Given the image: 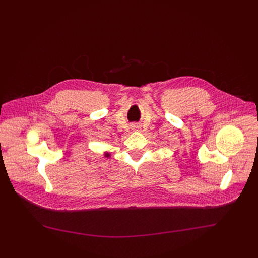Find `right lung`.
<instances>
[{"mask_svg": "<svg viewBox=\"0 0 258 258\" xmlns=\"http://www.w3.org/2000/svg\"><path fill=\"white\" fill-rule=\"evenodd\" d=\"M105 156H106V157H108V156H109V154H108V153H106V154H105Z\"/></svg>", "mask_w": 258, "mask_h": 258, "instance_id": "obj_1", "label": "right lung"}]
</instances>
